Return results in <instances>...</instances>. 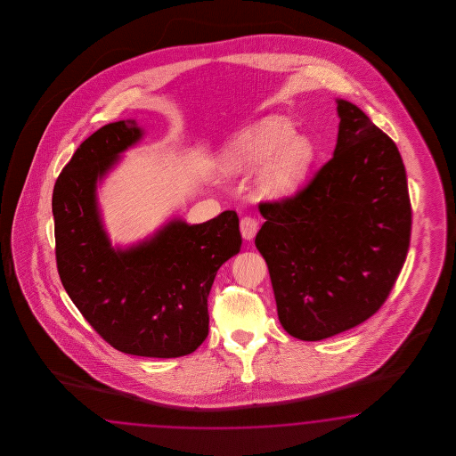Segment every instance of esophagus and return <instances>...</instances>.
Returning a JSON list of instances; mask_svg holds the SVG:
<instances>
[{
	"label": "esophagus",
	"mask_w": 456,
	"mask_h": 456,
	"mask_svg": "<svg viewBox=\"0 0 456 456\" xmlns=\"http://www.w3.org/2000/svg\"><path fill=\"white\" fill-rule=\"evenodd\" d=\"M257 229H259V222L257 219H254V217H250V216H246V217H242V221H240V234L244 239H254V235L257 234Z\"/></svg>",
	"instance_id": "1"
}]
</instances>
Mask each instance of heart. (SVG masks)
I'll list each match as a JSON object with an SVG mask.
<instances>
[{
  "instance_id": "b5f03b06",
  "label": "heart",
  "mask_w": 456,
  "mask_h": 456,
  "mask_svg": "<svg viewBox=\"0 0 456 456\" xmlns=\"http://www.w3.org/2000/svg\"><path fill=\"white\" fill-rule=\"evenodd\" d=\"M311 162V143L304 137H294L289 120L269 115L227 142L221 155V170L225 175H242L263 163L256 187L261 197L274 199L292 192Z\"/></svg>"
}]
</instances>
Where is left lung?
<instances>
[{
  "mask_svg": "<svg viewBox=\"0 0 456 456\" xmlns=\"http://www.w3.org/2000/svg\"><path fill=\"white\" fill-rule=\"evenodd\" d=\"M331 160L301 191L261 202L256 235L290 336L321 341L385 304L406 261L411 202L396 143L356 105L338 100Z\"/></svg>",
  "mask_w": 456,
  "mask_h": 456,
  "instance_id": "1",
  "label": "left lung"
}]
</instances>
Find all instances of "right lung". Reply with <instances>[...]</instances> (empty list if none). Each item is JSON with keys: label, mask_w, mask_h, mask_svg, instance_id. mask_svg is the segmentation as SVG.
Listing matches in <instances>:
<instances>
[{"label": "right lung", "mask_w": 456, "mask_h": 456, "mask_svg": "<svg viewBox=\"0 0 456 456\" xmlns=\"http://www.w3.org/2000/svg\"><path fill=\"white\" fill-rule=\"evenodd\" d=\"M140 137L135 120L105 125L58 175L56 267L69 299L109 345L134 356L179 358L208 338V292L242 237L235 210H225L197 225L175 219L138 246L111 248L97 182Z\"/></svg>", "instance_id": "right-lung-1"}]
</instances>
